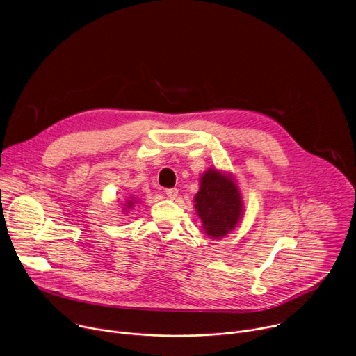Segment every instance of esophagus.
Listing matches in <instances>:
<instances>
[{"instance_id": "1", "label": "esophagus", "mask_w": 356, "mask_h": 356, "mask_svg": "<svg viewBox=\"0 0 356 356\" xmlns=\"http://www.w3.org/2000/svg\"><path fill=\"white\" fill-rule=\"evenodd\" d=\"M177 194H179V190H177L176 187H173V188H166V195H168L169 198H176Z\"/></svg>"}]
</instances>
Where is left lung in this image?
Returning a JSON list of instances; mask_svg holds the SVG:
<instances>
[{
  "instance_id": "1",
  "label": "left lung",
  "mask_w": 356,
  "mask_h": 356,
  "mask_svg": "<svg viewBox=\"0 0 356 356\" xmlns=\"http://www.w3.org/2000/svg\"><path fill=\"white\" fill-rule=\"evenodd\" d=\"M195 210L202 228L211 238H222L232 231L242 214V201L235 181L218 170H207L195 194Z\"/></svg>"
}]
</instances>
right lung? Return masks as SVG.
<instances>
[{
  "mask_svg": "<svg viewBox=\"0 0 356 356\" xmlns=\"http://www.w3.org/2000/svg\"><path fill=\"white\" fill-rule=\"evenodd\" d=\"M132 206H134V201H132V200H128V201H127V209H131ZM127 209H125V210H127Z\"/></svg>",
  "mask_w": 356,
  "mask_h": 356,
  "instance_id": "1",
  "label": "right lung"
}]
</instances>
